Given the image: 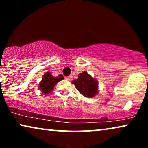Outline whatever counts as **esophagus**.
<instances>
[{
    "mask_svg": "<svg viewBox=\"0 0 148 148\" xmlns=\"http://www.w3.org/2000/svg\"><path fill=\"white\" fill-rule=\"evenodd\" d=\"M64 79H65L66 80H67V81H72V76H66V77L64 78Z\"/></svg>",
    "mask_w": 148,
    "mask_h": 148,
    "instance_id": "esophagus-1",
    "label": "esophagus"
}]
</instances>
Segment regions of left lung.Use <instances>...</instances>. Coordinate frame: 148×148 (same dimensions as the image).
I'll list each match as a JSON object with an SVG mask.
<instances>
[{
  "label": "left lung",
  "instance_id": "left-lung-1",
  "mask_svg": "<svg viewBox=\"0 0 148 148\" xmlns=\"http://www.w3.org/2000/svg\"><path fill=\"white\" fill-rule=\"evenodd\" d=\"M72 83L79 92L86 97H93L98 93L97 81L86 72L79 74L78 79L72 81Z\"/></svg>",
  "mask_w": 148,
  "mask_h": 148
}]
</instances>
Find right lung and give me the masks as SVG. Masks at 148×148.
<instances>
[{
  "label": "right lung",
  "mask_w": 148,
  "mask_h": 148,
  "mask_svg": "<svg viewBox=\"0 0 148 148\" xmlns=\"http://www.w3.org/2000/svg\"><path fill=\"white\" fill-rule=\"evenodd\" d=\"M64 77L62 74L55 77V76H53L51 73L46 72L44 74L42 81L39 86V89L45 95L49 94L53 90L54 86L57 84V83L62 81Z\"/></svg>",
  "instance_id": "obj_1"
}]
</instances>
